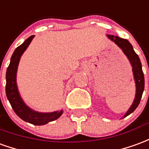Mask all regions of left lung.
<instances>
[{
	"label": "left lung",
	"mask_w": 149,
	"mask_h": 149,
	"mask_svg": "<svg viewBox=\"0 0 149 149\" xmlns=\"http://www.w3.org/2000/svg\"><path fill=\"white\" fill-rule=\"evenodd\" d=\"M107 37L110 38L111 41H113L115 44H117L118 47L121 48L132 66L134 80L136 82V96H135V99H134L132 105L131 106L128 111H127V113L123 116L125 118L127 115L132 114L137 108L142 97V94L144 89V77H143V70H142V65H141V62L138 55L135 52L132 45L129 42L128 40L111 35H107Z\"/></svg>",
	"instance_id": "1"
}]
</instances>
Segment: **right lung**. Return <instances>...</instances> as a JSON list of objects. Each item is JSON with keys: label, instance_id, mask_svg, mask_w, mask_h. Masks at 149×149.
Wrapping results in <instances>:
<instances>
[{"label": "right lung", "instance_id": "add662e5", "mask_svg": "<svg viewBox=\"0 0 149 149\" xmlns=\"http://www.w3.org/2000/svg\"><path fill=\"white\" fill-rule=\"evenodd\" d=\"M34 37L35 35H31V37L26 39L25 42L17 47L13 53L9 67L6 71V93L9 103L19 118L31 124L40 126L47 124L49 122L54 121L60 118L63 114V111H54L51 113H41L34 111L26 105L18 92L16 81L17 66L22 55L26 50Z\"/></svg>", "mask_w": 149, "mask_h": 149}]
</instances>
